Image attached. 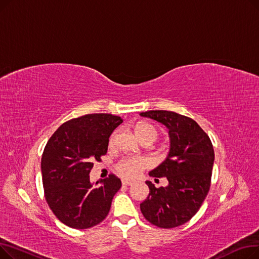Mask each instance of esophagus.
I'll list each match as a JSON object with an SVG mask.
<instances>
[{"mask_svg": "<svg viewBox=\"0 0 259 259\" xmlns=\"http://www.w3.org/2000/svg\"><path fill=\"white\" fill-rule=\"evenodd\" d=\"M121 184L124 185V186H131V185H133V182L127 181V180H122V181H121Z\"/></svg>", "mask_w": 259, "mask_h": 259, "instance_id": "obj_1", "label": "esophagus"}]
</instances>
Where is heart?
<instances>
[{"label":"heart","mask_w":259,"mask_h":259,"mask_svg":"<svg viewBox=\"0 0 259 259\" xmlns=\"http://www.w3.org/2000/svg\"><path fill=\"white\" fill-rule=\"evenodd\" d=\"M117 132H114L110 140H109V145L112 146L114 144ZM135 134L140 141L148 139L154 142L158 137V130L155 126L150 124H142L135 128ZM148 161L144 157H127L121 159L116 165V170L127 179H133L138 175V173L146 168Z\"/></svg>","instance_id":"b5f03b06"}]
</instances>
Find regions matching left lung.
Instances as JSON below:
<instances>
[{
	"label": "left lung",
	"mask_w": 259,
	"mask_h": 259,
	"mask_svg": "<svg viewBox=\"0 0 259 259\" xmlns=\"http://www.w3.org/2000/svg\"><path fill=\"white\" fill-rule=\"evenodd\" d=\"M140 115L165 125L170 137L166 159L149 172L153 178H166L168 186L155 188L147 181L150 191L141 203V211L156 227H179L196 214L209 192L214 164L212 143L197 122L185 115L166 110Z\"/></svg>",
	"instance_id": "1"
}]
</instances>
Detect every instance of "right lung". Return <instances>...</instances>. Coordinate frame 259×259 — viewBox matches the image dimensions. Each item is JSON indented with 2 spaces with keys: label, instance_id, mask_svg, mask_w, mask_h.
<instances>
[{
  "label": "right lung",
  "instance_id": "right-lung-1",
  "mask_svg": "<svg viewBox=\"0 0 259 259\" xmlns=\"http://www.w3.org/2000/svg\"><path fill=\"white\" fill-rule=\"evenodd\" d=\"M121 122L112 114H87L64 122L49 139L40 161L45 198L66 226L88 229L108 215L121 182L110 174L93 184L89 173L92 161L107 153L109 138Z\"/></svg>",
  "mask_w": 259,
  "mask_h": 259
}]
</instances>
